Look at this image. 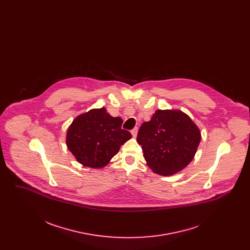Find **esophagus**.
Masks as SVG:
<instances>
[{
  "instance_id": "obj_1",
  "label": "esophagus",
  "mask_w": 250,
  "mask_h": 250,
  "mask_svg": "<svg viewBox=\"0 0 250 250\" xmlns=\"http://www.w3.org/2000/svg\"><path fill=\"white\" fill-rule=\"evenodd\" d=\"M131 134H132V136L136 137V136H137V134H138V127H135V128H133V129L131 130Z\"/></svg>"
}]
</instances>
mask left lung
I'll return each instance as SVG.
<instances>
[{"label": "left lung", "instance_id": "obj_1", "mask_svg": "<svg viewBox=\"0 0 250 250\" xmlns=\"http://www.w3.org/2000/svg\"><path fill=\"white\" fill-rule=\"evenodd\" d=\"M144 158L153 171L172 175L188 166L201 142V133L193 121L180 110L155 111L138 132Z\"/></svg>", "mask_w": 250, "mask_h": 250}]
</instances>
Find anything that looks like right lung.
Segmentation results:
<instances>
[{"label":"right lung","mask_w":250,"mask_h":250,"mask_svg":"<svg viewBox=\"0 0 250 250\" xmlns=\"http://www.w3.org/2000/svg\"><path fill=\"white\" fill-rule=\"evenodd\" d=\"M122 124V118L111 117L105 107L91 109L73 121L66 134L67 148L84 166L105 167L132 137Z\"/></svg>","instance_id":"add662e5"}]
</instances>
